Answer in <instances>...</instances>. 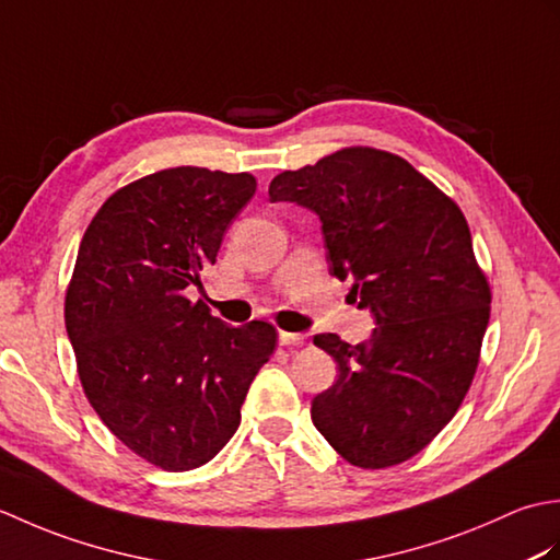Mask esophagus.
<instances>
[{"mask_svg": "<svg viewBox=\"0 0 560 560\" xmlns=\"http://www.w3.org/2000/svg\"><path fill=\"white\" fill-rule=\"evenodd\" d=\"M305 341V335H293V331H279L281 347H301Z\"/></svg>", "mask_w": 560, "mask_h": 560, "instance_id": "1", "label": "esophagus"}]
</instances>
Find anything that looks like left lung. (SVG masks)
Returning a JSON list of instances; mask_svg holds the SVG:
<instances>
[{
    "mask_svg": "<svg viewBox=\"0 0 560 560\" xmlns=\"http://www.w3.org/2000/svg\"><path fill=\"white\" fill-rule=\"evenodd\" d=\"M323 223L329 273L373 313L368 341L317 335L339 377L313 423L363 469L413 457L443 431L477 373L491 289L459 207L395 153L351 147L269 185Z\"/></svg>",
    "mask_w": 560,
    "mask_h": 560,
    "instance_id": "left-lung-1",
    "label": "left lung"
}]
</instances>
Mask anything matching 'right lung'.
<instances>
[{
    "mask_svg": "<svg viewBox=\"0 0 560 560\" xmlns=\"http://www.w3.org/2000/svg\"><path fill=\"white\" fill-rule=\"evenodd\" d=\"M257 189L249 173L159 171L105 201L81 237L65 325L101 421L165 471L197 469L241 425L277 329L231 327L185 299Z\"/></svg>",
    "mask_w": 560,
    "mask_h": 560,
    "instance_id": "1",
    "label": "right lung"
}]
</instances>
